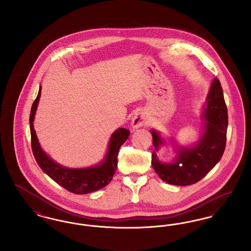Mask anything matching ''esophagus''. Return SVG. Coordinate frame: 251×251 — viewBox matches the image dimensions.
<instances>
[{"instance_id":"obj_1","label":"esophagus","mask_w":251,"mask_h":251,"mask_svg":"<svg viewBox=\"0 0 251 251\" xmlns=\"http://www.w3.org/2000/svg\"><path fill=\"white\" fill-rule=\"evenodd\" d=\"M148 116L146 115V113L144 112H139L136 115H134V117L131 120V126L133 129H137L139 127L145 126L146 124H148Z\"/></svg>"}]
</instances>
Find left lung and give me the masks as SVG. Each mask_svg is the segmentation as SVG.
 Returning a JSON list of instances; mask_svg holds the SVG:
<instances>
[{"instance_id": "8db88e82", "label": "left lung", "mask_w": 251, "mask_h": 251, "mask_svg": "<svg viewBox=\"0 0 251 251\" xmlns=\"http://www.w3.org/2000/svg\"><path fill=\"white\" fill-rule=\"evenodd\" d=\"M203 117L205 131L200 142L193 148H179L174 163L158 161L155 151L151 154V165L157 175L169 184L190 185L204 178L224 153L227 142V110L220 82L215 78L208 95ZM152 143L157 151L163 144L158 132L151 131Z\"/></svg>"}]
</instances>
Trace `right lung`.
I'll return each instance as SVG.
<instances>
[{
	"label": "right lung",
	"instance_id": "1",
	"mask_svg": "<svg viewBox=\"0 0 251 251\" xmlns=\"http://www.w3.org/2000/svg\"><path fill=\"white\" fill-rule=\"evenodd\" d=\"M41 86L36 100L33 102L30 113V131H31V145L36 163L40 168L68 191L77 195H84L91 192L100 190L106 186L113 179L115 171L118 167V155L120 147L127 140L130 135V131L124 128H120L115 131L110 139L107 155L103 162L93 167L72 169L62 167L53 162L40 148L36 131L34 129V118L36 114L37 103L39 100Z\"/></svg>",
	"mask_w": 251,
	"mask_h": 251
}]
</instances>
